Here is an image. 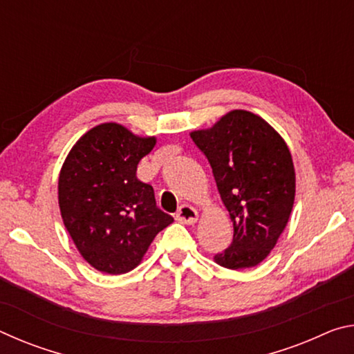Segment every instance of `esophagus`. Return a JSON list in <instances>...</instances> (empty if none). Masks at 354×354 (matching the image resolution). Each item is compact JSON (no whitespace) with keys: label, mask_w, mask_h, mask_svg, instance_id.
Segmentation results:
<instances>
[{"label":"esophagus","mask_w":354,"mask_h":354,"mask_svg":"<svg viewBox=\"0 0 354 354\" xmlns=\"http://www.w3.org/2000/svg\"><path fill=\"white\" fill-rule=\"evenodd\" d=\"M176 220H179L181 223H185V225H192L198 220V212H196V209L192 207L190 205H183L178 209Z\"/></svg>","instance_id":"1"}]
</instances>
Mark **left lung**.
Returning a JSON list of instances; mask_svg holds the SVG:
<instances>
[{
  "mask_svg": "<svg viewBox=\"0 0 354 354\" xmlns=\"http://www.w3.org/2000/svg\"><path fill=\"white\" fill-rule=\"evenodd\" d=\"M190 137L211 164L234 226L231 245L215 262L231 270L257 266L277 245L295 200L289 148L266 120L241 109Z\"/></svg>",
  "mask_w": 354,
  "mask_h": 354,
  "instance_id": "8db88e82",
  "label": "left lung"
}]
</instances>
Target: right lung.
I'll return each mask as SVG.
<instances>
[{
    "instance_id": "1",
    "label": "right lung",
    "mask_w": 354,
    "mask_h": 354,
    "mask_svg": "<svg viewBox=\"0 0 354 354\" xmlns=\"http://www.w3.org/2000/svg\"><path fill=\"white\" fill-rule=\"evenodd\" d=\"M156 137L103 123L71 148L59 175V207L77 251L109 274L139 266L154 237L173 217L156 206L154 190L137 179L140 159Z\"/></svg>"
}]
</instances>
